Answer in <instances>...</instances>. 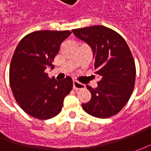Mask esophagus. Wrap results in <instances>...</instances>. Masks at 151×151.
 <instances>
[{
  "label": "esophagus",
  "instance_id": "obj_1",
  "mask_svg": "<svg viewBox=\"0 0 151 151\" xmlns=\"http://www.w3.org/2000/svg\"><path fill=\"white\" fill-rule=\"evenodd\" d=\"M73 88H74L75 90L83 89V88H85V85L81 84V83H80V82L76 81H73Z\"/></svg>",
  "mask_w": 151,
  "mask_h": 151
}]
</instances>
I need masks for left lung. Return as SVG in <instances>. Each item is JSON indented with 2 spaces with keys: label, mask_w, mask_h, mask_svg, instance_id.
Segmentation results:
<instances>
[{
  "label": "left lung",
  "mask_w": 151,
  "mask_h": 151,
  "mask_svg": "<svg viewBox=\"0 0 151 151\" xmlns=\"http://www.w3.org/2000/svg\"><path fill=\"white\" fill-rule=\"evenodd\" d=\"M73 33L92 50L96 74L101 78L82 108L88 114L107 119L119 113L129 100L135 83V64L128 44L120 34L104 26L73 29Z\"/></svg>",
  "instance_id": "8db88e82"
}]
</instances>
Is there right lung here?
<instances>
[{
  "label": "right lung",
  "mask_w": 151,
  "mask_h": 151,
  "mask_svg": "<svg viewBox=\"0 0 151 151\" xmlns=\"http://www.w3.org/2000/svg\"><path fill=\"white\" fill-rule=\"evenodd\" d=\"M70 31H36L20 41L12 58L9 79L16 101L28 115L44 120L60 113L65 96L72 90L67 76L61 81L44 72L54 68L52 62Z\"/></svg>",
  "instance_id": "right-lung-1"
}]
</instances>
